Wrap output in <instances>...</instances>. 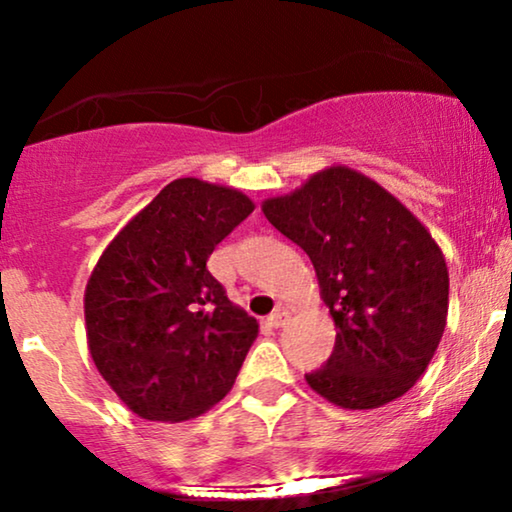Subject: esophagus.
<instances>
[{
    "label": "esophagus",
    "mask_w": 512,
    "mask_h": 512,
    "mask_svg": "<svg viewBox=\"0 0 512 512\" xmlns=\"http://www.w3.org/2000/svg\"><path fill=\"white\" fill-rule=\"evenodd\" d=\"M286 319H289V312L282 310V307H277V310L272 312L270 317H268V324H270L272 328H282Z\"/></svg>",
    "instance_id": "1"
}]
</instances>
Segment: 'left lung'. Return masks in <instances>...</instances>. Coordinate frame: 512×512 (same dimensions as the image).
Returning a JSON list of instances; mask_svg holds the SVG:
<instances>
[{"mask_svg":"<svg viewBox=\"0 0 512 512\" xmlns=\"http://www.w3.org/2000/svg\"><path fill=\"white\" fill-rule=\"evenodd\" d=\"M263 214L310 256L338 328L333 354L305 375L340 408L373 410L424 375L447 321L445 256L415 214L345 165L312 174Z\"/></svg>","mask_w":512,"mask_h":512,"instance_id":"obj_1","label":"left lung"}]
</instances>
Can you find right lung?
<instances>
[{
    "label": "right lung",
    "mask_w": 512,
    "mask_h": 512,
    "mask_svg": "<svg viewBox=\"0 0 512 512\" xmlns=\"http://www.w3.org/2000/svg\"><path fill=\"white\" fill-rule=\"evenodd\" d=\"M254 212L235 188L186 177L125 223L88 279V349L118 398L151 422H184L233 389L258 321L207 270Z\"/></svg>",
    "instance_id": "add662e5"
}]
</instances>
